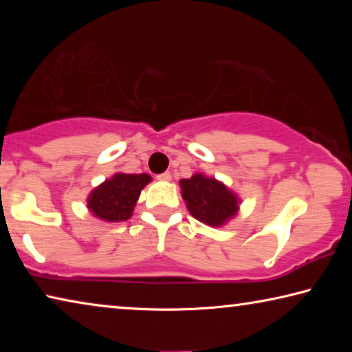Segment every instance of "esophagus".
Listing matches in <instances>:
<instances>
[{"label": "esophagus", "mask_w": 352, "mask_h": 352, "mask_svg": "<svg viewBox=\"0 0 352 352\" xmlns=\"http://www.w3.org/2000/svg\"><path fill=\"white\" fill-rule=\"evenodd\" d=\"M157 178L160 182H170L172 175H170V172H164V174H160Z\"/></svg>", "instance_id": "obj_1"}]
</instances>
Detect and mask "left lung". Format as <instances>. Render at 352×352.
<instances>
[{"instance_id": "left-lung-1", "label": "left lung", "mask_w": 352, "mask_h": 352, "mask_svg": "<svg viewBox=\"0 0 352 352\" xmlns=\"http://www.w3.org/2000/svg\"><path fill=\"white\" fill-rule=\"evenodd\" d=\"M182 197L194 219L212 228H220L234 219L242 200L217 178L195 172L180 180Z\"/></svg>"}]
</instances>
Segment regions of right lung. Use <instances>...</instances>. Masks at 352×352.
<instances>
[{
    "label": "right lung",
    "mask_w": 352,
    "mask_h": 352,
    "mask_svg": "<svg viewBox=\"0 0 352 352\" xmlns=\"http://www.w3.org/2000/svg\"><path fill=\"white\" fill-rule=\"evenodd\" d=\"M151 182L148 174L118 172L91 190L87 199L88 211L104 222H124L132 217L141 190Z\"/></svg>",
    "instance_id": "add662e5"
}]
</instances>
